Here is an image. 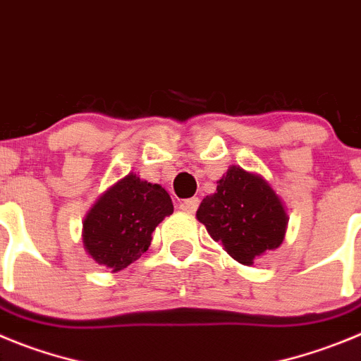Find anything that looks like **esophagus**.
<instances>
[{
    "mask_svg": "<svg viewBox=\"0 0 361 361\" xmlns=\"http://www.w3.org/2000/svg\"><path fill=\"white\" fill-rule=\"evenodd\" d=\"M200 207V200L197 197H188V200H183L180 203V209L187 214H194Z\"/></svg>",
    "mask_w": 361,
    "mask_h": 361,
    "instance_id": "1",
    "label": "esophagus"
}]
</instances>
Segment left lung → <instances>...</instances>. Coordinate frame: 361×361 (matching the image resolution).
I'll return each instance as SVG.
<instances>
[{"mask_svg": "<svg viewBox=\"0 0 361 361\" xmlns=\"http://www.w3.org/2000/svg\"><path fill=\"white\" fill-rule=\"evenodd\" d=\"M196 217L230 257L253 264L262 253L282 245L288 214L281 197L259 174L232 165L204 197Z\"/></svg>", "mask_w": 361, "mask_h": 361, "instance_id": "left-lung-1", "label": "left lung"}]
</instances>
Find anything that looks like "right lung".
<instances>
[{"instance_id": "right-lung-1", "label": "right lung", "mask_w": 361, "mask_h": 361, "mask_svg": "<svg viewBox=\"0 0 361 361\" xmlns=\"http://www.w3.org/2000/svg\"><path fill=\"white\" fill-rule=\"evenodd\" d=\"M173 212V201L161 185L129 173L87 212L82 223L84 248L97 264L120 271L147 252L154 228Z\"/></svg>"}]
</instances>
